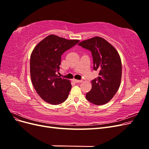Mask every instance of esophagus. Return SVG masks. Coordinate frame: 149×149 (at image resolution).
Listing matches in <instances>:
<instances>
[{
	"label": "esophagus",
	"instance_id": "1",
	"mask_svg": "<svg viewBox=\"0 0 149 149\" xmlns=\"http://www.w3.org/2000/svg\"><path fill=\"white\" fill-rule=\"evenodd\" d=\"M73 81L74 82H75V83H81L83 81L82 80H78V79H73Z\"/></svg>",
	"mask_w": 149,
	"mask_h": 149
}]
</instances>
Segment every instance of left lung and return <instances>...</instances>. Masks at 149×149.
<instances>
[{"instance_id": "1", "label": "left lung", "mask_w": 149, "mask_h": 149, "mask_svg": "<svg viewBox=\"0 0 149 149\" xmlns=\"http://www.w3.org/2000/svg\"><path fill=\"white\" fill-rule=\"evenodd\" d=\"M91 52L93 69L100 71L99 76L91 81L92 88L86 98L96 105L107 103L118 91L122 77V63L115 48L105 39L95 37L79 43Z\"/></svg>"}]
</instances>
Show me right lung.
Wrapping results in <instances>:
<instances>
[{
    "label": "right lung",
    "mask_w": 149,
    "mask_h": 149,
    "mask_svg": "<svg viewBox=\"0 0 149 149\" xmlns=\"http://www.w3.org/2000/svg\"><path fill=\"white\" fill-rule=\"evenodd\" d=\"M79 42L50 35L39 42L31 53V83L40 97L47 102L60 104L68 98L71 83L68 79L60 78L56 73L60 70L63 53Z\"/></svg>",
    "instance_id": "add662e5"
}]
</instances>
